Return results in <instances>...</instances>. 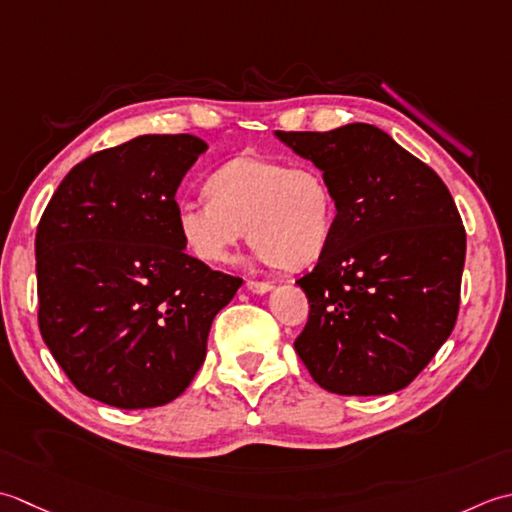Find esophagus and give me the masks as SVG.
I'll use <instances>...</instances> for the list:
<instances>
[{
    "label": "esophagus",
    "mask_w": 512,
    "mask_h": 512,
    "mask_svg": "<svg viewBox=\"0 0 512 512\" xmlns=\"http://www.w3.org/2000/svg\"><path fill=\"white\" fill-rule=\"evenodd\" d=\"M247 289L252 291V294H267L271 289V283H267V280H247Z\"/></svg>",
    "instance_id": "34e87169"
}]
</instances>
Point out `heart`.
Wrapping results in <instances>:
<instances>
[{
    "instance_id": "heart-1",
    "label": "heart",
    "mask_w": 512,
    "mask_h": 512,
    "mask_svg": "<svg viewBox=\"0 0 512 512\" xmlns=\"http://www.w3.org/2000/svg\"><path fill=\"white\" fill-rule=\"evenodd\" d=\"M207 198L176 205L185 247L207 265L232 258L245 229L256 254L283 269L314 263L336 227V196L314 165H289L243 154L216 168Z\"/></svg>"
}]
</instances>
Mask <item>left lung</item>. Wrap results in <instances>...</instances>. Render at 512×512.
Returning a JSON list of instances; mask_svg holds the SVG:
<instances>
[{"label":"left lung","instance_id":"1","mask_svg":"<svg viewBox=\"0 0 512 512\" xmlns=\"http://www.w3.org/2000/svg\"><path fill=\"white\" fill-rule=\"evenodd\" d=\"M276 137L322 170L336 227L298 278L309 318L294 347L338 395H387L420 375L460 311L466 232L444 181L369 123Z\"/></svg>","mask_w":512,"mask_h":512}]
</instances>
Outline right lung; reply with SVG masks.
<instances>
[{
	"instance_id": "right-lung-1",
	"label": "right lung",
	"mask_w": 512,
	"mask_h": 512,
	"mask_svg": "<svg viewBox=\"0 0 512 512\" xmlns=\"http://www.w3.org/2000/svg\"><path fill=\"white\" fill-rule=\"evenodd\" d=\"M205 141L143 134L77 163L35 236L37 320L88 398L154 409L190 387L214 316L243 278L185 254L176 190Z\"/></svg>"
}]
</instances>
